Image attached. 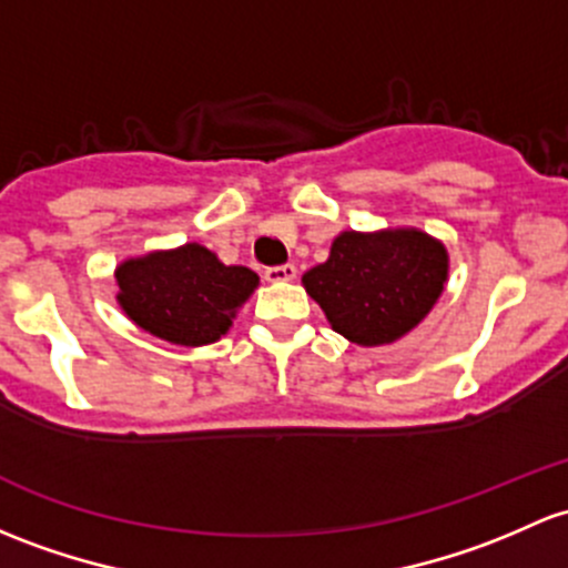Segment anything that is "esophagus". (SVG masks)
Segmentation results:
<instances>
[{
    "label": "esophagus",
    "instance_id": "1",
    "mask_svg": "<svg viewBox=\"0 0 568 568\" xmlns=\"http://www.w3.org/2000/svg\"><path fill=\"white\" fill-rule=\"evenodd\" d=\"M264 277L268 280V283H291V280H296V266L294 264L272 266V268H266Z\"/></svg>",
    "mask_w": 568,
    "mask_h": 568
}]
</instances>
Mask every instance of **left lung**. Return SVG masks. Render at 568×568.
Segmentation results:
<instances>
[{
  "label": "left lung",
  "instance_id": "obj_1",
  "mask_svg": "<svg viewBox=\"0 0 568 568\" xmlns=\"http://www.w3.org/2000/svg\"><path fill=\"white\" fill-rule=\"evenodd\" d=\"M449 280L444 242L419 229L343 231L329 258L302 274L332 329L373 348L405 337L427 318Z\"/></svg>",
  "mask_w": 568,
  "mask_h": 568
}]
</instances>
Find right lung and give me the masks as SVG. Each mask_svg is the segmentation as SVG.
<instances>
[{"mask_svg":"<svg viewBox=\"0 0 568 568\" xmlns=\"http://www.w3.org/2000/svg\"><path fill=\"white\" fill-rule=\"evenodd\" d=\"M122 313L152 337L199 348L217 343L234 326L244 302L258 288L247 266H225L199 242L152 250L113 268Z\"/></svg>","mask_w":568,"mask_h":568,"instance_id":"obj_1","label":"right lung"}]
</instances>
